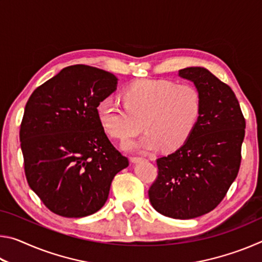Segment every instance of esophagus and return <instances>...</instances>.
<instances>
[{"instance_id": "esophagus-1", "label": "esophagus", "mask_w": 262, "mask_h": 262, "mask_svg": "<svg viewBox=\"0 0 262 262\" xmlns=\"http://www.w3.org/2000/svg\"><path fill=\"white\" fill-rule=\"evenodd\" d=\"M143 161H147L144 157H130V162L132 163H140V162H143Z\"/></svg>"}]
</instances>
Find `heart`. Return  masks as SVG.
<instances>
[{
	"mask_svg": "<svg viewBox=\"0 0 262 262\" xmlns=\"http://www.w3.org/2000/svg\"><path fill=\"white\" fill-rule=\"evenodd\" d=\"M123 106L107 97L97 104V118L111 137L127 140L143 126L147 132L139 147L165 151L183 145L192 135L201 114L199 90L168 79H139L122 91ZM142 123L141 124L140 122ZM135 145L125 143L123 148Z\"/></svg>",
	"mask_w": 262,
	"mask_h": 262,
	"instance_id": "heart-1",
	"label": "heart"
}]
</instances>
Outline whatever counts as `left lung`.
Listing matches in <instances>:
<instances>
[{
	"mask_svg": "<svg viewBox=\"0 0 262 262\" xmlns=\"http://www.w3.org/2000/svg\"><path fill=\"white\" fill-rule=\"evenodd\" d=\"M179 76L200 92L201 114L189 139L156 161L149 200L159 214L189 220L215 209L236 179L246 123L232 89L209 70L189 67Z\"/></svg>",
	"mask_w": 262,
	"mask_h": 262,
	"instance_id": "8db88e82",
	"label": "left lung"
}]
</instances>
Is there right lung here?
<instances>
[{
  "mask_svg": "<svg viewBox=\"0 0 262 262\" xmlns=\"http://www.w3.org/2000/svg\"><path fill=\"white\" fill-rule=\"evenodd\" d=\"M118 78L85 64L69 66L33 91L19 140L31 189L56 215L78 219L98 211L114 176L128 166L97 118V104Z\"/></svg>",
  "mask_w": 262,
  "mask_h": 262,
  "instance_id": "right-lung-1",
  "label": "right lung"
}]
</instances>
